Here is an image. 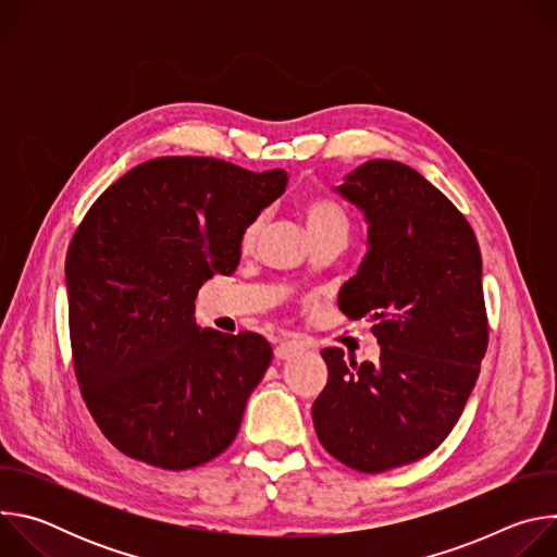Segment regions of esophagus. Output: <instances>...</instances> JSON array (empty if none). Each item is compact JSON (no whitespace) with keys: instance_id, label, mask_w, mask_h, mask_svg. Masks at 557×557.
<instances>
[{"instance_id":"esophagus-1","label":"esophagus","mask_w":557,"mask_h":557,"mask_svg":"<svg viewBox=\"0 0 557 557\" xmlns=\"http://www.w3.org/2000/svg\"><path fill=\"white\" fill-rule=\"evenodd\" d=\"M306 350V346L301 342H295V339H284L275 346V359L284 361V359H293L297 355H301Z\"/></svg>"}]
</instances>
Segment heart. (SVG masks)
I'll return each instance as SVG.
<instances>
[{
    "label": "heart",
    "instance_id": "heart-1",
    "mask_svg": "<svg viewBox=\"0 0 557 557\" xmlns=\"http://www.w3.org/2000/svg\"><path fill=\"white\" fill-rule=\"evenodd\" d=\"M301 218H304V224H306L310 237L326 233V231H348L346 211L342 209V205H337L331 198H310V200H306L304 207H301ZM258 231H260V220L251 222L245 228V233H243V245L245 247H251L256 243Z\"/></svg>",
    "mask_w": 557,
    "mask_h": 557
}]
</instances>
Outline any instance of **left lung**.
Instances as JSON below:
<instances>
[{
    "label": "left lung",
    "instance_id": "1",
    "mask_svg": "<svg viewBox=\"0 0 557 557\" xmlns=\"http://www.w3.org/2000/svg\"><path fill=\"white\" fill-rule=\"evenodd\" d=\"M337 191L368 222L339 310L368 317L381 357L357 363L324 348L312 423L339 462L379 473L434 451L462 414L490 342L483 260L465 215L404 163L368 161Z\"/></svg>",
    "mask_w": 557,
    "mask_h": 557
}]
</instances>
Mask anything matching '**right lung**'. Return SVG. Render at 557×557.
I'll return each mask as SVG.
<instances>
[{
	"label": "right lung",
	"instance_id": "add662e5",
	"mask_svg": "<svg viewBox=\"0 0 557 557\" xmlns=\"http://www.w3.org/2000/svg\"><path fill=\"white\" fill-rule=\"evenodd\" d=\"M286 183L284 170L163 156L121 176L78 224L65 258L74 374L125 456L181 471L233 443L273 348L258 333L202 331L194 301L235 271L245 228Z\"/></svg>",
	"mask_w": 557,
	"mask_h": 557
}]
</instances>
